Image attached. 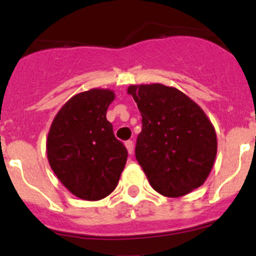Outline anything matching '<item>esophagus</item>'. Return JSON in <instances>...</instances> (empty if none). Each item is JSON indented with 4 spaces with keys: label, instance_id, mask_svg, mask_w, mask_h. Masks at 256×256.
<instances>
[{
    "label": "esophagus",
    "instance_id": "34e87169",
    "mask_svg": "<svg viewBox=\"0 0 256 256\" xmlns=\"http://www.w3.org/2000/svg\"><path fill=\"white\" fill-rule=\"evenodd\" d=\"M126 150H128V152L130 154H132L133 152V148H134V144H133V141H126Z\"/></svg>",
    "mask_w": 256,
    "mask_h": 256
}]
</instances>
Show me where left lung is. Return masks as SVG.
I'll return each instance as SVG.
<instances>
[{"label":"left lung","mask_w":256,"mask_h":256,"mask_svg":"<svg viewBox=\"0 0 256 256\" xmlns=\"http://www.w3.org/2000/svg\"><path fill=\"white\" fill-rule=\"evenodd\" d=\"M142 116L136 159L155 191L180 198L206 180L216 156V134L204 110L174 87L132 84Z\"/></svg>","instance_id":"1"}]
</instances>
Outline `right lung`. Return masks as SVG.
<instances>
[{"instance_id":"right-lung-1","label":"right lung","mask_w":256,"mask_h":256,"mask_svg":"<svg viewBox=\"0 0 256 256\" xmlns=\"http://www.w3.org/2000/svg\"><path fill=\"white\" fill-rule=\"evenodd\" d=\"M112 90L92 88L58 110L47 136L46 151L56 177L76 198L97 201L110 195L126 166V146L106 119Z\"/></svg>"}]
</instances>
